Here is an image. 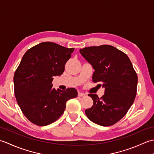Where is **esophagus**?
<instances>
[{
    "instance_id": "34e87169",
    "label": "esophagus",
    "mask_w": 154,
    "mask_h": 154,
    "mask_svg": "<svg viewBox=\"0 0 154 154\" xmlns=\"http://www.w3.org/2000/svg\"><path fill=\"white\" fill-rule=\"evenodd\" d=\"M78 96L79 97H85V94H84V93H81V92H79V93H78Z\"/></svg>"
}]
</instances>
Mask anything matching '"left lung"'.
Segmentation results:
<instances>
[{"instance_id":"1","label":"left lung","mask_w":154,"mask_h":154,"mask_svg":"<svg viewBox=\"0 0 154 154\" xmlns=\"http://www.w3.org/2000/svg\"><path fill=\"white\" fill-rule=\"evenodd\" d=\"M80 54L94 69V83L104 89V95L89 94L93 104L85 110L93 122L103 126L113 125L126 115L134 101L138 77L129 57L112 45L80 49Z\"/></svg>"}]
</instances>
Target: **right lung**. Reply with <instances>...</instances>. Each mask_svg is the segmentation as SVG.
I'll use <instances>...</instances> for the list:
<instances>
[{"label": "right lung", "mask_w": 154, "mask_h": 154, "mask_svg": "<svg viewBox=\"0 0 154 154\" xmlns=\"http://www.w3.org/2000/svg\"><path fill=\"white\" fill-rule=\"evenodd\" d=\"M74 48L42 42L28 50L14 76V94L27 119L38 126L54 122L64 112L66 102L77 97L74 88L55 90L52 81L63 73Z\"/></svg>", "instance_id": "1"}]
</instances>
